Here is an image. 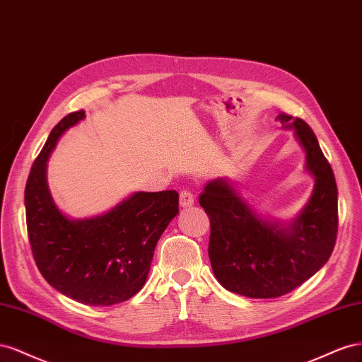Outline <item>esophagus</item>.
Masks as SVG:
<instances>
[{
  "label": "esophagus",
  "instance_id": "obj_1",
  "mask_svg": "<svg viewBox=\"0 0 362 362\" xmlns=\"http://www.w3.org/2000/svg\"><path fill=\"white\" fill-rule=\"evenodd\" d=\"M179 202H180L182 208H189V206L194 204V194L191 191H188V189L180 191Z\"/></svg>",
  "mask_w": 362,
  "mask_h": 362
}]
</instances>
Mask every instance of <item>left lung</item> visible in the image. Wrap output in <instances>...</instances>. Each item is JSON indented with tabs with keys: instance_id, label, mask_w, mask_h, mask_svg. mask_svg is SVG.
Returning <instances> with one entry per match:
<instances>
[{
	"instance_id": "left-lung-1",
	"label": "left lung",
	"mask_w": 362,
	"mask_h": 362,
	"mask_svg": "<svg viewBox=\"0 0 362 362\" xmlns=\"http://www.w3.org/2000/svg\"><path fill=\"white\" fill-rule=\"evenodd\" d=\"M305 150V168L315 183L305 209L291 223L264 220L227 179L206 183L200 206L211 221L209 259L226 290L274 298L314 276L332 255L338 229L335 175L313 129L286 113L277 117Z\"/></svg>"
}]
</instances>
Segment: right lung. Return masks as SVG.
<instances>
[{"label": "right lung", "instance_id": "1", "mask_svg": "<svg viewBox=\"0 0 362 362\" xmlns=\"http://www.w3.org/2000/svg\"><path fill=\"white\" fill-rule=\"evenodd\" d=\"M85 118L77 110L51 130L25 185L30 245L40 274L59 293L89 306L129 300L147 281L154 249L179 214L177 191L133 192L109 212L71 220L48 189L47 162L59 138Z\"/></svg>", "mask_w": 362, "mask_h": 362}]
</instances>
